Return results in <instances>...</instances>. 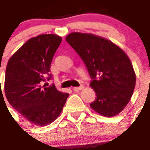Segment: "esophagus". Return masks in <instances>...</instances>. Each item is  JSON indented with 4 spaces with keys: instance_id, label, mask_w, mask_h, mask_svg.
Listing matches in <instances>:
<instances>
[{
    "instance_id": "obj_1",
    "label": "esophagus",
    "mask_w": 150,
    "mask_h": 150,
    "mask_svg": "<svg viewBox=\"0 0 150 150\" xmlns=\"http://www.w3.org/2000/svg\"><path fill=\"white\" fill-rule=\"evenodd\" d=\"M84 88V86H81L80 87H74L73 88V91L75 92H78V91H81Z\"/></svg>"
}]
</instances>
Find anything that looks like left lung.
Returning a JSON list of instances; mask_svg holds the SVG:
<instances>
[{
  "instance_id": "left-lung-1",
  "label": "left lung",
  "mask_w": 150,
  "mask_h": 150,
  "mask_svg": "<svg viewBox=\"0 0 150 150\" xmlns=\"http://www.w3.org/2000/svg\"><path fill=\"white\" fill-rule=\"evenodd\" d=\"M65 40L86 64L96 92L90 107L105 117L117 115L131 99L136 73L129 58L121 47L105 38L72 32Z\"/></svg>"
}]
</instances>
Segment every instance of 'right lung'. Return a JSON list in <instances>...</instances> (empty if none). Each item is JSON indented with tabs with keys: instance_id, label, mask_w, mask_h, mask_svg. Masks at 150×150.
<instances>
[{
	"instance_id": "1",
	"label": "right lung",
	"mask_w": 150,
	"mask_h": 150,
	"mask_svg": "<svg viewBox=\"0 0 150 150\" xmlns=\"http://www.w3.org/2000/svg\"><path fill=\"white\" fill-rule=\"evenodd\" d=\"M62 40L54 34L31 38L9 58L6 67V98L15 110L35 126L53 122L69 97L68 93L57 90L54 85H40L41 81H46L45 74L50 71L52 58Z\"/></svg>"
}]
</instances>
